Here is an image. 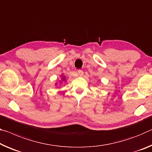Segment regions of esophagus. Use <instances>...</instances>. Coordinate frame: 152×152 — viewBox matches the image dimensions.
<instances>
[{
    "label": "esophagus",
    "mask_w": 152,
    "mask_h": 152,
    "mask_svg": "<svg viewBox=\"0 0 152 152\" xmlns=\"http://www.w3.org/2000/svg\"><path fill=\"white\" fill-rule=\"evenodd\" d=\"M78 75L83 76V74H84V72H83V70H81V69H79V70H78Z\"/></svg>",
    "instance_id": "esophagus-1"
}]
</instances>
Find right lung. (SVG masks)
<instances>
[{
	"instance_id": "obj_1",
	"label": "right lung",
	"mask_w": 152,
	"mask_h": 152,
	"mask_svg": "<svg viewBox=\"0 0 152 152\" xmlns=\"http://www.w3.org/2000/svg\"><path fill=\"white\" fill-rule=\"evenodd\" d=\"M60 78H61V80L59 81V83H63L64 82H66V76H64V74H62L61 76H60ZM55 86H57V83H55Z\"/></svg>"
}]
</instances>
